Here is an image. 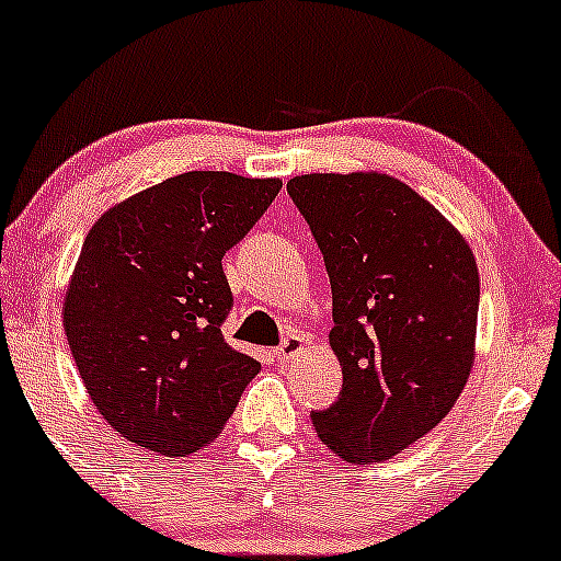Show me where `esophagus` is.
<instances>
[{"mask_svg": "<svg viewBox=\"0 0 561 561\" xmlns=\"http://www.w3.org/2000/svg\"><path fill=\"white\" fill-rule=\"evenodd\" d=\"M302 351H305V336H299V334H288L286 340L280 342L278 351H275V358H278L280 364H288V360L297 358V355L302 353Z\"/></svg>", "mask_w": 561, "mask_h": 561, "instance_id": "esophagus-1", "label": "esophagus"}]
</instances>
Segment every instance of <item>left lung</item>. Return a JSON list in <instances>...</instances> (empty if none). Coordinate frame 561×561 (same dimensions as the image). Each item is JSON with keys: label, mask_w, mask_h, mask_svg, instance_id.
I'll return each instance as SVG.
<instances>
[{"label": "left lung", "mask_w": 561, "mask_h": 561, "mask_svg": "<svg viewBox=\"0 0 561 561\" xmlns=\"http://www.w3.org/2000/svg\"><path fill=\"white\" fill-rule=\"evenodd\" d=\"M331 280L342 393L312 427L347 462H382L455 407L473 366L479 270L471 245L385 173H307L286 184Z\"/></svg>", "instance_id": "obj_1"}]
</instances>
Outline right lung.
Instances as JSON below:
<instances>
[{
	"label": "right lung",
	"instance_id": "right-lung-1",
	"mask_svg": "<svg viewBox=\"0 0 561 561\" xmlns=\"http://www.w3.org/2000/svg\"><path fill=\"white\" fill-rule=\"evenodd\" d=\"M280 179L190 171L106 210L64 299L71 355L101 417L136 447L184 457L214 442L262 369L221 336V259Z\"/></svg>",
	"mask_w": 561,
	"mask_h": 561
}]
</instances>
